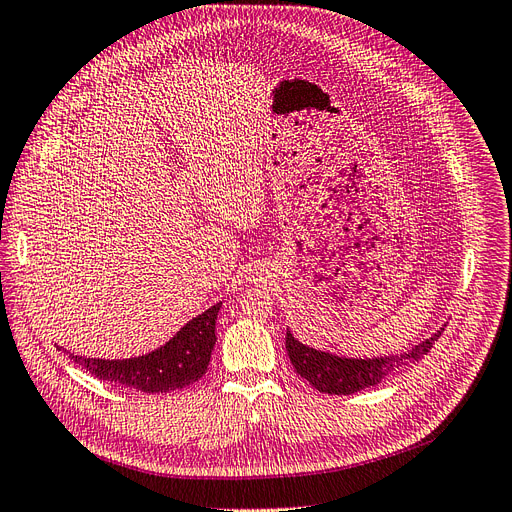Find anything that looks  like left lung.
<instances>
[{
    "instance_id": "1",
    "label": "left lung",
    "mask_w": 512,
    "mask_h": 512,
    "mask_svg": "<svg viewBox=\"0 0 512 512\" xmlns=\"http://www.w3.org/2000/svg\"><path fill=\"white\" fill-rule=\"evenodd\" d=\"M441 333L443 329L430 335L426 342L411 348L409 352L388 358H342L329 352H320L299 344L291 331H287L285 346L297 375L310 382V386L327 394H354L363 388L377 386L394 371L420 361L430 352Z\"/></svg>"
}]
</instances>
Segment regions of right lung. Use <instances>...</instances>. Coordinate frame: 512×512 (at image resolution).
<instances>
[{
	"label": "right lung",
	"instance_id": "1",
	"mask_svg": "<svg viewBox=\"0 0 512 512\" xmlns=\"http://www.w3.org/2000/svg\"><path fill=\"white\" fill-rule=\"evenodd\" d=\"M219 304L208 308L166 342L162 348L124 361H103V358L73 356L75 363L103 382L137 388L141 392H168L198 382L211 363V352L217 342L215 320Z\"/></svg>",
	"mask_w": 512,
	"mask_h": 512
}]
</instances>
